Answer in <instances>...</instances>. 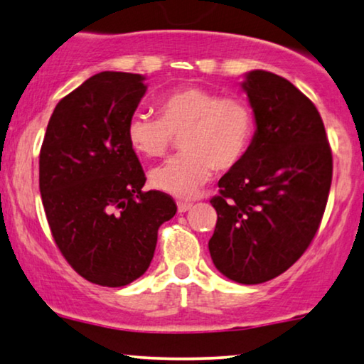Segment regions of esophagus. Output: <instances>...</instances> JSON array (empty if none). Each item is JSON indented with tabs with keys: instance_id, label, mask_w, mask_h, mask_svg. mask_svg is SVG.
Returning a JSON list of instances; mask_svg holds the SVG:
<instances>
[{
	"instance_id": "1",
	"label": "esophagus",
	"mask_w": 364,
	"mask_h": 364,
	"mask_svg": "<svg viewBox=\"0 0 364 364\" xmlns=\"http://www.w3.org/2000/svg\"><path fill=\"white\" fill-rule=\"evenodd\" d=\"M191 207H192V203L187 202V200H178V202H177V210L181 212V213H182V212H187Z\"/></svg>"
}]
</instances>
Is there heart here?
I'll list each match as a JSON object with an SVG mask.
<instances>
[{
  "mask_svg": "<svg viewBox=\"0 0 364 364\" xmlns=\"http://www.w3.org/2000/svg\"><path fill=\"white\" fill-rule=\"evenodd\" d=\"M159 117L132 114L127 141L142 157H161L173 137H181V156L151 171L157 191L193 197L213 172L240 166L255 136V112L242 96H222L200 86L172 89L157 101Z\"/></svg>",
  "mask_w": 364,
  "mask_h": 364,
  "instance_id": "heart-1",
  "label": "heart"
}]
</instances>
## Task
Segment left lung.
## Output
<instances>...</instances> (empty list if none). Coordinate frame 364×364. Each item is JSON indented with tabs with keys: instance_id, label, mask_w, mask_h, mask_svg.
I'll list each match as a JSON object with an SVG mask.
<instances>
[{
	"instance_id": "left-lung-1",
	"label": "left lung",
	"mask_w": 364,
	"mask_h": 364,
	"mask_svg": "<svg viewBox=\"0 0 364 364\" xmlns=\"http://www.w3.org/2000/svg\"><path fill=\"white\" fill-rule=\"evenodd\" d=\"M242 87L257 131L240 166L218 181L208 250L222 275L257 285L288 270L316 235L333 157L320 112L290 81L257 69Z\"/></svg>"
}]
</instances>
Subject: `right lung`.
Wrapping results in <instances>:
<instances>
[{
  "mask_svg": "<svg viewBox=\"0 0 364 364\" xmlns=\"http://www.w3.org/2000/svg\"><path fill=\"white\" fill-rule=\"evenodd\" d=\"M144 76L104 71L63 97L39 152V192L63 257L87 282L124 287L144 275L157 230L176 215L173 198L144 192L127 122Z\"/></svg>",
  "mask_w": 364,
  "mask_h": 364,
  "instance_id": "add662e5",
  "label": "right lung"
}]
</instances>
